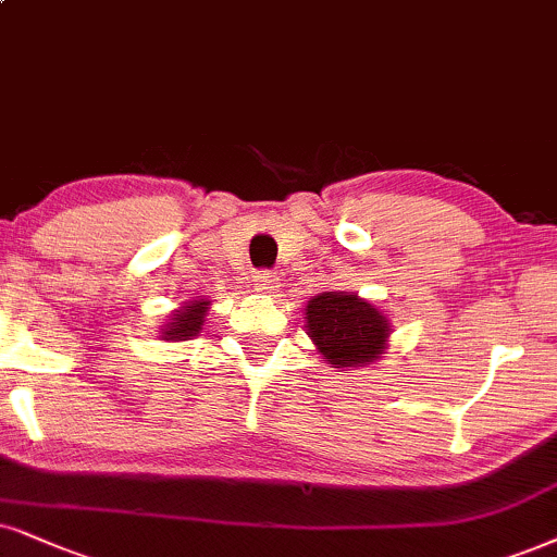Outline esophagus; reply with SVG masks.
<instances>
[{"label": "esophagus", "mask_w": 557, "mask_h": 557, "mask_svg": "<svg viewBox=\"0 0 557 557\" xmlns=\"http://www.w3.org/2000/svg\"><path fill=\"white\" fill-rule=\"evenodd\" d=\"M251 283H255L257 290L270 293V290H274V287H277V277H274V272H270V270H259Z\"/></svg>", "instance_id": "obj_1"}]
</instances>
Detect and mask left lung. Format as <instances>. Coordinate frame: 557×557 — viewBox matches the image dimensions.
<instances>
[{
    "mask_svg": "<svg viewBox=\"0 0 557 557\" xmlns=\"http://www.w3.org/2000/svg\"><path fill=\"white\" fill-rule=\"evenodd\" d=\"M306 319L323 360L336 368H362L385 351L388 321L357 295H315L308 300Z\"/></svg>",
    "mask_w": 557,
    "mask_h": 557,
    "instance_id": "1",
    "label": "left lung"
}]
</instances>
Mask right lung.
Masks as SVG:
<instances>
[{
	"label": "right lung",
	"mask_w": 557,
	"mask_h": 557,
	"mask_svg": "<svg viewBox=\"0 0 557 557\" xmlns=\"http://www.w3.org/2000/svg\"><path fill=\"white\" fill-rule=\"evenodd\" d=\"M206 311H208V300L189 302V306H185L182 311L174 313V319L166 323L164 336L172 342H182V339H189V336H195L197 331L202 329Z\"/></svg>",
	"instance_id": "add662e5"
}]
</instances>
